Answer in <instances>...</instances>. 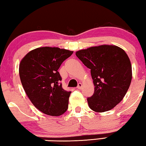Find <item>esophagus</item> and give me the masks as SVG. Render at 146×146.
I'll return each mask as SVG.
<instances>
[{"instance_id":"obj_1","label":"esophagus","mask_w":146,"mask_h":146,"mask_svg":"<svg viewBox=\"0 0 146 146\" xmlns=\"http://www.w3.org/2000/svg\"><path fill=\"white\" fill-rule=\"evenodd\" d=\"M82 84L80 83V82H79V83L78 84L77 88H78V89H81V88H82Z\"/></svg>"}]
</instances>
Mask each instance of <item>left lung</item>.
<instances>
[{
	"label": "left lung",
	"mask_w": 146,
	"mask_h": 146,
	"mask_svg": "<svg viewBox=\"0 0 146 146\" xmlns=\"http://www.w3.org/2000/svg\"><path fill=\"white\" fill-rule=\"evenodd\" d=\"M76 56L90 69L94 92L87 98L96 112L111 110L127 94L132 80V66L126 52L117 46L101 45L76 52Z\"/></svg>",
	"instance_id": "obj_1"
}]
</instances>
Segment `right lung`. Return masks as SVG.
Here are the masks:
<instances>
[{"label": "right lung", "mask_w": 146, "mask_h": 146, "mask_svg": "<svg viewBox=\"0 0 146 146\" xmlns=\"http://www.w3.org/2000/svg\"><path fill=\"white\" fill-rule=\"evenodd\" d=\"M73 53L57 47H41L29 52L21 61L19 73L23 89L43 113L60 116L68 108L71 92L62 88L58 70Z\"/></svg>", "instance_id": "right-lung-1"}]
</instances>
